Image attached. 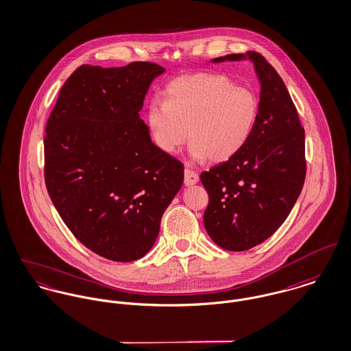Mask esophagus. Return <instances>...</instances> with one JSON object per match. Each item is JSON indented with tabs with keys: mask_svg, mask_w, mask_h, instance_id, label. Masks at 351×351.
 <instances>
[{
	"mask_svg": "<svg viewBox=\"0 0 351 351\" xmlns=\"http://www.w3.org/2000/svg\"><path fill=\"white\" fill-rule=\"evenodd\" d=\"M197 182H198V174L194 170L186 167L185 169V185L191 186V185H195Z\"/></svg>",
	"mask_w": 351,
	"mask_h": 351,
	"instance_id": "34e87169",
	"label": "esophagus"
}]
</instances>
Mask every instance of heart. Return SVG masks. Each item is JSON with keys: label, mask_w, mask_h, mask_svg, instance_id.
Wrapping results in <instances>:
<instances>
[{"label": "heart", "mask_w": 351, "mask_h": 351, "mask_svg": "<svg viewBox=\"0 0 351 351\" xmlns=\"http://www.w3.org/2000/svg\"><path fill=\"white\" fill-rule=\"evenodd\" d=\"M258 115L255 93L219 73L199 72L173 80L165 100L153 99L146 122L154 145L174 154L188 139L195 160L225 162L248 142Z\"/></svg>", "instance_id": "obj_1"}]
</instances>
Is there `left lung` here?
Returning <instances> with one entry per match:
<instances>
[{
    "label": "left lung",
    "mask_w": 351,
    "mask_h": 351,
    "mask_svg": "<svg viewBox=\"0 0 351 351\" xmlns=\"http://www.w3.org/2000/svg\"><path fill=\"white\" fill-rule=\"evenodd\" d=\"M250 59L260 82L258 115L245 146L201 173L209 194L204 225L226 251H247L271 237L293 208L306 178L304 128L287 87L260 53H232L213 63Z\"/></svg>",
    "instance_id": "left-lung-1"
}]
</instances>
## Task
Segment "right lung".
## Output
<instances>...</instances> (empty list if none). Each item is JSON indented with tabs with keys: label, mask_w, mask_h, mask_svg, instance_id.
Listing matches in <instances>:
<instances>
[{
	"label": "right lung",
	"mask_w": 351,
	"mask_h": 351,
	"mask_svg": "<svg viewBox=\"0 0 351 351\" xmlns=\"http://www.w3.org/2000/svg\"><path fill=\"white\" fill-rule=\"evenodd\" d=\"M158 64L80 65L64 83L44 138L45 185L73 236L96 255H146L184 182V165L152 142L139 111Z\"/></svg>",
	"instance_id": "1"
}]
</instances>
